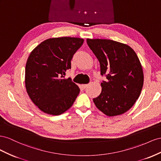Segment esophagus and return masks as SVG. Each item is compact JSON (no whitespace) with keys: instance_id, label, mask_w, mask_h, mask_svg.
<instances>
[{"instance_id":"34e87169","label":"esophagus","mask_w":161,"mask_h":161,"mask_svg":"<svg viewBox=\"0 0 161 161\" xmlns=\"http://www.w3.org/2000/svg\"><path fill=\"white\" fill-rule=\"evenodd\" d=\"M88 86H89V84H82V85H81V87H82V88H83L84 89H85V88H86L87 87H88Z\"/></svg>"}]
</instances>
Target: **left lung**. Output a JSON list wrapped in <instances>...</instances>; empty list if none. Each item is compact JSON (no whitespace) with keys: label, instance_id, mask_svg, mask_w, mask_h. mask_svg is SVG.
<instances>
[{"label":"left lung","instance_id":"left-lung-1","mask_svg":"<svg viewBox=\"0 0 161 161\" xmlns=\"http://www.w3.org/2000/svg\"><path fill=\"white\" fill-rule=\"evenodd\" d=\"M90 48L100 63V74L107 81L93 101L108 117L130 110L138 99L144 84L142 67L136 53L129 46L107 39H87Z\"/></svg>","mask_w":161,"mask_h":161}]
</instances>
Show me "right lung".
Returning a JSON list of instances; mask_svg holds the SVG:
<instances>
[{
    "label": "right lung",
    "mask_w": 161,
    "mask_h": 161,
    "mask_svg": "<svg viewBox=\"0 0 161 161\" xmlns=\"http://www.w3.org/2000/svg\"><path fill=\"white\" fill-rule=\"evenodd\" d=\"M84 41L73 37L49 38L31 52L25 65V88L32 102L42 112L59 115L75 102L79 87L71 78L63 77Z\"/></svg>",
    "instance_id": "1"
}]
</instances>
